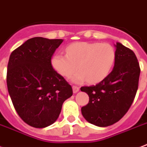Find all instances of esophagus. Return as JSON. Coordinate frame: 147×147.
<instances>
[{
    "mask_svg": "<svg viewBox=\"0 0 147 147\" xmlns=\"http://www.w3.org/2000/svg\"><path fill=\"white\" fill-rule=\"evenodd\" d=\"M72 88H73V92H74V93H76V92H78L79 91V88H79L78 86H73Z\"/></svg>",
    "mask_w": 147,
    "mask_h": 147,
    "instance_id": "34e87169",
    "label": "esophagus"
}]
</instances>
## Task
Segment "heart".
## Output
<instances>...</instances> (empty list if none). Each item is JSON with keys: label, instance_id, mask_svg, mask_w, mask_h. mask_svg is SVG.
<instances>
[{"label": "heart", "instance_id": "b5f03b06", "mask_svg": "<svg viewBox=\"0 0 147 147\" xmlns=\"http://www.w3.org/2000/svg\"><path fill=\"white\" fill-rule=\"evenodd\" d=\"M115 60V50L108 43L78 42L66 49V55L58 54L51 59L54 69L65 78H71L74 82L87 78L89 82L102 80L109 74Z\"/></svg>", "mask_w": 147, "mask_h": 147}]
</instances>
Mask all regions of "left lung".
Instances as JSON below:
<instances>
[{
  "mask_svg": "<svg viewBox=\"0 0 147 147\" xmlns=\"http://www.w3.org/2000/svg\"><path fill=\"white\" fill-rule=\"evenodd\" d=\"M113 71L96 86H83L81 91L89 101L82 107L84 118L96 126L106 127L123 118L130 108L138 89L140 68L135 53L116 43Z\"/></svg>",
  "mask_w": 147,
  "mask_h": 147,
  "instance_id": "8db88e82",
  "label": "left lung"
}]
</instances>
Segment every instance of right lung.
<instances>
[{
    "label": "right lung",
    "instance_id": "1",
    "mask_svg": "<svg viewBox=\"0 0 147 147\" xmlns=\"http://www.w3.org/2000/svg\"><path fill=\"white\" fill-rule=\"evenodd\" d=\"M62 39L35 37L10 55L7 86L15 110L24 123L45 128L59 118L72 88L51 65V57Z\"/></svg>",
    "mask_w": 147,
    "mask_h": 147
}]
</instances>
